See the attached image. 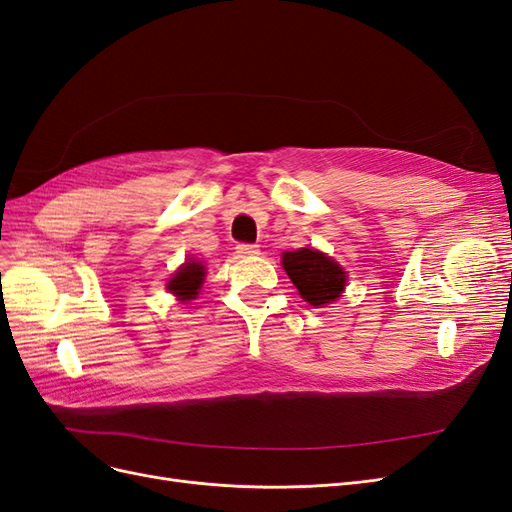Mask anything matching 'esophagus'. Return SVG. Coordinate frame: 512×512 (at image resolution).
Listing matches in <instances>:
<instances>
[{"mask_svg": "<svg viewBox=\"0 0 512 512\" xmlns=\"http://www.w3.org/2000/svg\"><path fill=\"white\" fill-rule=\"evenodd\" d=\"M236 253H238V257H251V255H257V253H259V246H257V244H246V242H242V244L236 246Z\"/></svg>", "mask_w": 512, "mask_h": 512, "instance_id": "34e87169", "label": "esophagus"}]
</instances>
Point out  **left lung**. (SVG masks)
I'll return each mask as SVG.
<instances>
[{
	"instance_id": "8db88e82",
	"label": "left lung",
	"mask_w": 512,
	"mask_h": 512,
	"mask_svg": "<svg viewBox=\"0 0 512 512\" xmlns=\"http://www.w3.org/2000/svg\"><path fill=\"white\" fill-rule=\"evenodd\" d=\"M283 268L302 298L312 306H323L340 298L346 276L334 259L319 251L300 249L283 255Z\"/></svg>"
}]
</instances>
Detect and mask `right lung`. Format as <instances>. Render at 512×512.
Listing matches in <instances>:
<instances>
[{"label": "right lung", "instance_id": "right-lung-1", "mask_svg": "<svg viewBox=\"0 0 512 512\" xmlns=\"http://www.w3.org/2000/svg\"><path fill=\"white\" fill-rule=\"evenodd\" d=\"M204 283V266L200 261H187L183 268H180L172 280L168 289L176 293L180 300H193L197 291H200V285Z\"/></svg>", "mask_w": 512, "mask_h": 512}]
</instances>
